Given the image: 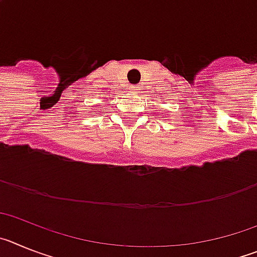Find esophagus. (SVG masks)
I'll list each match as a JSON object with an SVG mask.
<instances>
[{"mask_svg":"<svg viewBox=\"0 0 257 257\" xmlns=\"http://www.w3.org/2000/svg\"><path fill=\"white\" fill-rule=\"evenodd\" d=\"M135 90H136V88H135V87H133V91H135Z\"/></svg>","mask_w":257,"mask_h":257,"instance_id":"esophagus-1","label":"esophagus"}]
</instances>
